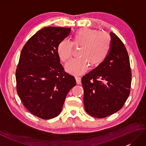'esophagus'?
<instances>
[{
  "instance_id": "1",
  "label": "esophagus",
  "mask_w": 146,
  "mask_h": 146,
  "mask_svg": "<svg viewBox=\"0 0 146 146\" xmlns=\"http://www.w3.org/2000/svg\"><path fill=\"white\" fill-rule=\"evenodd\" d=\"M75 80L77 84H79V83L81 82V78L80 76H75Z\"/></svg>"
}]
</instances>
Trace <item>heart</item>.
Segmentation results:
<instances>
[{"mask_svg":"<svg viewBox=\"0 0 146 146\" xmlns=\"http://www.w3.org/2000/svg\"><path fill=\"white\" fill-rule=\"evenodd\" d=\"M73 45L80 46L78 58L71 59L65 65V70L72 75H80L91 67L98 66L107 58L110 48V38L105 33L83 28L76 31L71 42L61 40L57 46V52L61 60L66 61L70 58Z\"/></svg>","mask_w":146,"mask_h":146,"instance_id":"b5f03b06","label":"heart"}]
</instances>
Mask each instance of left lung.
Wrapping results in <instances>:
<instances>
[{"mask_svg":"<svg viewBox=\"0 0 146 146\" xmlns=\"http://www.w3.org/2000/svg\"><path fill=\"white\" fill-rule=\"evenodd\" d=\"M107 58L82 78L85 110L90 115L104 118L120 110L131 91V70L124 44L110 32Z\"/></svg>","mask_w":146,"mask_h":146,"instance_id":"1","label":"left lung"}]
</instances>
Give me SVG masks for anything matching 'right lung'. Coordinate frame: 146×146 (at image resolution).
I'll use <instances>...</instances> for the list:
<instances>
[{"mask_svg": "<svg viewBox=\"0 0 146 146\" xmlns=\"http://www.w3.org/2000/svg\"><path fill=\"white\" fill-rule=\"evenodd\" d=\"M71 28L46 27L31 38L22 49L15 78L17 92L34 115L51 119L61 113L68 93L76 85L73 76L60 63L57 46Z\"/></svg>", "mask_w": 146, "mask_h": 146, "instance_id": "right-lung-1", "label": "right lung"}]
</instances>
